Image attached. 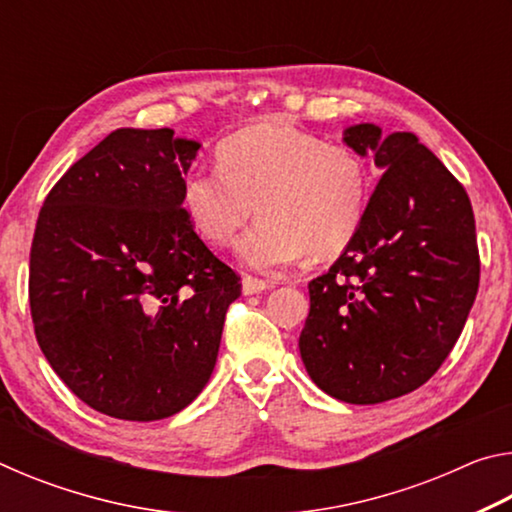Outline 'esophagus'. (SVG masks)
<instances>
[{
    "mask_svg": "<svg viewBox=\"0 0 512 512\" xmlns=\"http://www.w3.org/2000/svg\"><path fill=\"white\" fill-rule=\"evenodd\" d=\"M273 284L268 280H259V277L253 275H244V280H241V289H244L246 296H253V293H262L266 289H271Z\"/></svg>",
    "mask_w": 512,
    "mask_h": 512,
    "instance_id": "34e87169",
    "label": "esophagus"
}]
</instances>
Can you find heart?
Instances as JSON below:
<instances>
[{"mask_svg":"<svg viewBox=\"0 0 512 512\" xmlns=\"http://www.w3.org/2000/svg\"><path fill=\"white\" fill-rule=\"evenodd\" d=\"M370 169L348 146L280 121L241 128L219 146V167L189 171L183 207L214 246L235 239L253 210L259 221L235 253L257 271H282L305 255H336L361 228Z\"/></svg>","mask_w":512,"mask_h":512,"instance_id":"heart-1","label":"heart"}]
</instances>
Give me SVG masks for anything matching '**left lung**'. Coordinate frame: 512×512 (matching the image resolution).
Segmentation results:
<instances>
[{
    "label": "left lung",
    "instance_id": "left-lung-1",
    "mask_svg": "<svg viewBox=\"0 0 512 512\" xmlns=\"http://www.w3.org/2000/svg\"><path fill=\"white\" fill-rule=\"evenodd\" d=\"M343 142L384 173L357 235L309 282L298 345L320 391L379 404L420 388L452 352L479 289V248L463 185L413 133L357 124Z\"/></svg>",
    "mask_w": 512,
    "mask_h": 512
}]
</instances>
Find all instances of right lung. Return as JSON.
<instances>
[{
	"mask_svg": "<svg viewBox=\"0 0 512 512\" xmlns=\"http://www.w3.org/2000/svg\"><path fill=\"white\" fill-rule=\"evenodd\" d=\"M198 149L171 128H119L67 169L38 216V345L69 391L110 418L151 422L192 404L241 296L183 207Z\"/></svg>",
	"mask_w": 512,
	"mask_h": 512,
	"instance_id": "1",
	"label": "right lung"
}]
</instances>
